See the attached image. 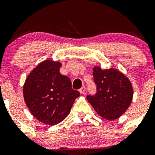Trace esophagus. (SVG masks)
Listing matches in <instances>:
<instances>
[{
    "mask_svg": "<svg viewBox=\"0 0 155 155\" xmlns=\"http://www.w3.org/2000/svg\"><path fill=\"white\" fill-rule=\"evenodd\" d=\"M79 92H80V93H81V94H84V92H85V91H86V87H85L84 86L81 87L79 89Z\"/></svg>",
    "mask_w": 155,
    "mask_h": 155,
    "instance_id": "esophagus-1",
    "label": "esophagus"
}]
</instances>
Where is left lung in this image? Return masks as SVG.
<instances>
[{
	"instance_id": "1",
	"label": "left lung",
	"mask_w": 155,
	"mask_h": 155,
	"mask_svg": "<svg viewBox=\"0 0 155 155\" xmlns=\"http://www.w3.org/2000/svg\"><path fill=\"white\" fill-rule=\"evenodd\" d=\"M92 75L97 92L87 96L88 102L103 118H119L133 100V90L129 79L117 69H102L98 66L93 68Z\"/></svg>"
}]
</instances>
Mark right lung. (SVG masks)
<instances>
[{
  "instance_id": "1",
  "label": "right lung",
  "mask_w": 155,
  "mask_h": 155,
  "mask_svg": "<svg viewBox=\"0 0 155 155\" xmlns=\"http://www.w3.org/2000/svg\"><path fill=\"white\" fill-rule=\"evenodd\" d=\"M61 63L46 60L28 76L23 86L25 102L33 117L54 125L66 118L75 99L80 95L71 81L60 73Z\"/></svg>"
}]
</instances>
